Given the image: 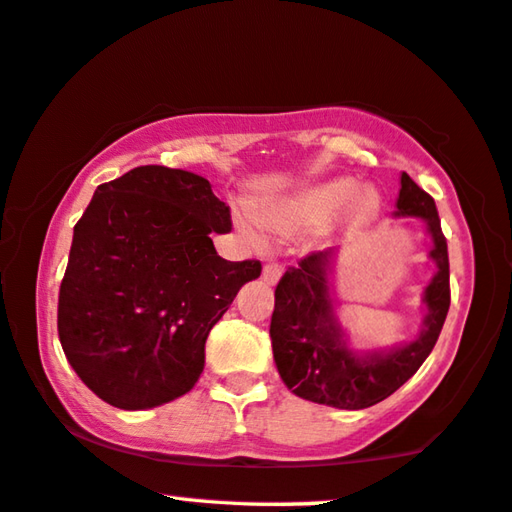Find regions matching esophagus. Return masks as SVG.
<instances>
[{
	"label": "esophagus",
	"instance_id": "34e87169",
	"mask_svg": "<svg viewBox=\"0 0 512 512\" xmlns=\"http://www.w3.org/2000/svg\"><path fill=\"white\" fill-rule=\"evenodd\" d=\"M280 273H282L280 266L275 262H269V264H264V269H262V280L266 282V285H278Z\"/></svg>",
	"mask_w": 512,
	"mask_h": 512
}]
</instances>
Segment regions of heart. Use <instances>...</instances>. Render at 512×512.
<instances>
[{"label": "heart", "mask_w": 512, "mask_h": 512, "mask_svg": "<svg viewBox=\"0 0 512 512\" xmlns=\"http://www.w3.org/2000/svg\"><path fill=\"white\" fill-rule=\"evenodd\" d=\"M378 212L380 193L373 186H360L353 177H332L294 196L264 200L255 216L239 209L237 225L248 241L262 243V232L278 239H294L328 223L355 230L369 225Z\"/></svg>", "instance_id": "b5f03b06"}]
</instances>
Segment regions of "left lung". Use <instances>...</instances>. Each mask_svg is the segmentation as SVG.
<instances>
[{"label":"left lung","mask_w":512,"mask_h":512,"mask_svg":"<svg viewBox=\"0 0 512 512\" xmlns=\"http://www.w3.org/2000/svg\"><path fill=\"white\" fill-rule=\"evenodd\" d=\"M396 216L424 218L433 241L428 257L437 273L424 289V328L419 337L387 351L358 353L346 342V332L335 314L330 273L337 250H319L303 257L282 275L275 287L271 316L273 358L280 378L296 396L339 410H362L394 394L415 376L431 355L451 305L449 253L440 227L435 200L401 175Z\"/></svg>","instance_id":"obj_1"}]
</instances>
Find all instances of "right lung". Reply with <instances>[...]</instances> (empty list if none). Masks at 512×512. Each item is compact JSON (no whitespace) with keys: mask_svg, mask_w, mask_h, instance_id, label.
Wrapping results in <instances>:
<instances>
[{"mask_svg":"<svg viewBox=\"0 0 512 512\" xmlns=\"http://www.w3.org/2000/svg\"><path fill=\"white\" fill-rule=\"evenodd\" d=\"M230 227V207L189 170L139 166L97 186L72 234L59 339L102 401L148 410L198 383L209 330L262 273L216 253L209 234Z\"/></svg>","mask_w":512,"mask_h":512,"instance_id":"add662e5","label":"right lung"}]
</instances>
